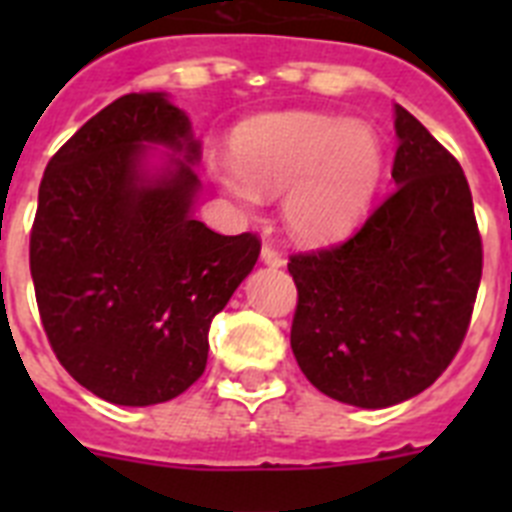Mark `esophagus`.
I'll list each match as a JSON object with an SVG mask.
<instances>
[{
  "label": "esophagus",
  "mask_w": 512,
  "mask_h": 512,
  "mask_svg": "<svg viewBox=\"0 0 512 512\" xmlns=\"http://www.w3.org/2000/svg\"><path fill=\"white\" fill-rule=\"evenodd\" d=\"M261 264L271 266V269H279V266H284L282 253H279L277 248H271L269 243H264V246H261Z\"/></svg>",
  "instance_id": "esophagus-1"
}]
</instances>
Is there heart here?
I'll return each mask as SVG.
<instances>
[{
  "label": "heart",
  "mask_w": 512,
  "mask_h": 512,
  "mask_svg": "<svg viewBox=\"0 0 512 512\" xmlns=\"http://www.w3.org/2000/svg\"><path fill=\"white\" fill-rule=\"evenodd\" d=\"M374 125L328 112L287 110L235 130L233 158L210 164L215 187L243 210L282 194V220L297 241L330 246L366 220L384 176Z\"/></svg>",
  "instance_id": "obj_1"
}]
</instances>
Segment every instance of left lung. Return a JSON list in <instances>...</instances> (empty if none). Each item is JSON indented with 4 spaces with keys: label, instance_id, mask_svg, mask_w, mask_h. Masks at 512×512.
<instances>
[{
    "label": "left lung",
    "instance_id": "obj_1",
    "mask_svg": "<svg viewBox=\"0 0 512 512\" xmlns=\"http://www.w3.org/2000/svg\"><path fill=\"white\" fill-rule=\"evenodd\" d=\"M395 192L364 228L287 264L292 354L323 395L382 410L431 387L459 351L482 279V241L459 161L395 104Z\"/></svg>",
    "mask_w": 512,
    "mask_h": 512
}]
</instances>
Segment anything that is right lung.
I'll return each instance as SVG.
<instances>
[{"mask_svg":"<svg viewBox=\"0 0 512 512\" xmlns=\"http://www.w3.org/2000/svg\"><path fill=\"white\" fill-rule=\"evenodd\" d=\"M202 143L166 92L125 94L51 158L30 274L63 369L146 408L202 377L210 323L259 259L256 235L194 220Z\"/></svg>","mask_w":512,"mask_h":512,"instance_id":"1","label":"right lung"}]
</instances>
